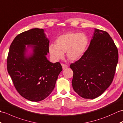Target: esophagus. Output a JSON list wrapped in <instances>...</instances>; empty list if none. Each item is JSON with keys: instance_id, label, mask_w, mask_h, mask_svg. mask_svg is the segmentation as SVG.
I'll return each instance as SVG.
<instances>
[{"instance_id": "esophagus-1", "label": "esophagus", "mask_w": 123, "mask_h": 123, "mask_svg": "<svg viewBox=\"0 0 123 123\" xmlns=\"http://www.w3.org/2000/svg\"><path fill=\"white\" fill-rule=\"evenodd\" d=\"M62 69H65L66 68H67L68 67V66L67 65L65 64H62Z\"/></svg>"}]
</instances>
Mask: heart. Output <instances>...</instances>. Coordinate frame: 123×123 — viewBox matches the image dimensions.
Segmentation results:
<instances>
[{
    "mask_svg": "<svg viewBox=\"0 0 123 123\" xmlns=\"http://www.w3.org/2000/svg\"><path fill=\"white\" fill-rule=\"evenodd\" d=\"M88 37L85 34L79 32H68L58 37L56 45L49 46L50 56L55 61L63 58L66 52L68 59L75 61L80 58L88 48Z\"/></svg>",
    "mask_w": 123,
    "mask_h": 123,
    "instance_id": "b5f03b06",
    "label": "heart"
}]
</instances>
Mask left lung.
<instances>
[{"label":"left lung","mask_w":123,"mask_h":123,"mask_svg":"<svg viewBox=\"0 0 123 123\" xmlns=\"http://www.w3.org/2000/svg\"><path fill=\"white\" fill-rule=\"evenodd\" d=\"M118 61V49L110 35L95 29L84 55L70 65L74 90L84 98L99 96L112 83Z\"/></svg>","instance_id":"obj_1"}]
</instances>
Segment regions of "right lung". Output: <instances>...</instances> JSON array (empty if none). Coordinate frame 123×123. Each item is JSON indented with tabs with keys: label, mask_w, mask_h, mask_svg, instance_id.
Returning <instances> with one entry per match:
<instances>
[{
	"label": "right lung",
	"mask_w": 123,
	"mask_h": 123,
	"mask_svg": "<svg viewBox=\"0 0 123 123\" xmlns=\"http://www.w3.org/2000/svg\"><path fill=\"white\" fill-rule=\"evenodd\" d=\"M49 41L43 29L34 28L18 35L11 43L7 59V70L17 91L25 98L39 102L48 97L62 70L59 62L52 63L46 56ZM33 53L25 56V45Z\"/></svg>",
	"instance_id": "1"
}]
</instances>
